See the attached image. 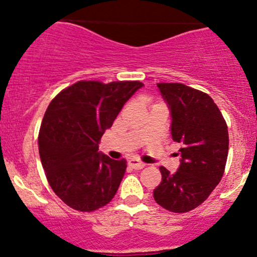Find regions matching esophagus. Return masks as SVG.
I'll return each mask as SVG.
<instances>
[{"instance_id":"34e87169","label":"esophagus","mask_w":257,"mask_h":257,"mask_svg":"<svg viewBox=\"0 0 257 257\" xmlns=\"http://www.w3.org/2000/svg\"><path fill=\"white\" fill-rule=\"evenodd\" d=\"M128 164H129V167L133 168V169H137V170L143 169V168L145 167V163L141 162V160H138V159H136V158H132V159L128 162Z\"/></svg>"}]
</instances>
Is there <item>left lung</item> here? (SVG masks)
I'll use <instances>...</instances> for the list:
<instances>
[{"mask_svg":"<svg viewBox=\"0 0 257 257\" xmlns=\"http://www.w3.org/2000/svg\"><path fill=\"white\" fill-rule=\"evenodd\" d=\"M172 113V138L181 144L180 167L172 174L160 167L154 200L172 212H188L204 203L225 172L229 133L212 98L183 83H158Z\"/></svg>","mask_w":257,"mask_h":257,"instance_id":"1","label":"left lung"}]
</instances>
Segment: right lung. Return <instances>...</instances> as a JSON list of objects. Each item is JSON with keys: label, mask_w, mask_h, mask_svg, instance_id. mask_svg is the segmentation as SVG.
Segmentation results:
<instances>
[{"label": "right lung", "mask_w": 257, "mask_h": 257, "mask_svg": "<svg viewBox=\"0 0 257 257\" xmlns=\"http://www.w3.org/2000/svg\"><path fill=\"white\" fill-rule=\"evenodd\" d=\"M139 80H79L49 103L38 134V149L52 190L69 208L90 212L115 195L126 160L98 152V143Z\"/></svg>", "instance_id": "obj_1"}]
</instances>
